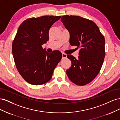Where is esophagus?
I'll return each mask as SVG.
<instances>
[{"instance_id":"1","label":"esophagus","mask_w":120,"mask_h":120,"mask_svg":"<svg viewBox=\"0 0 120 120\" xmlns=\"http://www.w3.org/2000/svg\"><path fill=\"white\" fill-rule=\"evenodd\" d=\"M67 56L66 54H65L64 53H62V57L63 58H66Z\"/></svg>"}]
</instances>
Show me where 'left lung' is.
Wrapping results in <instances>:
<instances>
[{
  "instance_id": "8db88e82",
  "label": "left lung",
  "mask_w": 120,
  "mask_h": 120,
  "mask_svg": "<svg viewBox=\"0 0 120 120\" xmlns=\"http://www.w3.org/2000/svg\"><path fill=\"white\" fill-rule=\"evenodd\" d=\"M63 22L70 32V43L79 48L77 59L71 54V61L67 70L71 81L78 86L91 82L99 73L105 56V40L99 27L93 21L79 16L64 15Z\"/></svg>"
}]
</instances>
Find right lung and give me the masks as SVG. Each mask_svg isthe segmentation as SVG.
Returning <instances> with one entry per match:
<instances>
[{"instance_id": "add662e5", "label": "right lung", "mask_w": 120, "mask_h": 120, "mask_svg": "<svg viewBox=\"0 0 120 120\" xmlns=\"http://www.w3.org/2000/svg\"><path fill=\"white\" fill-rule=\"evenodd\" d=\"M61 16H42L24 20L18 29L12 52L18 71L30 84H45L51 79L62 57L59 50L49 53L42 45L49 40V30Z\"/></svg>"}]
</instances>
